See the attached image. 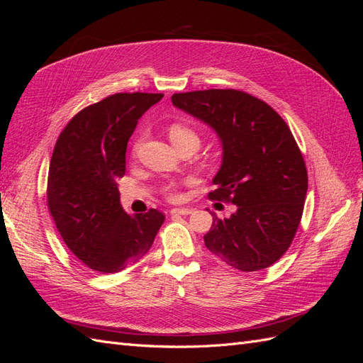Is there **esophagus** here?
<instances>
[{
	"label": "esophagus",
	"mask_w": 363,
	"mask_h": 363,
	"mask_svg": "<svg viewBox=\"0 0 363 363\" xmlns=\"http://www.w3.org/2000/svg\"><path fill=\"white\" fill-rule=\"evenodd\" d=\"M194 211L189 207H175V208H171V215H191Z\"/></svg>",
	"instance_id": "1"
}]
</instances>
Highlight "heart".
I'll return each mask as SVG.
<instances>
[{
  "label": "heart",
  "instance_id": "heart-1",
  "mask_svg": "<svg viewBox=\"0 0 363 363\" xmlns=\"http://www.w3.org/2000/svg\"><path fill=\"white\" fill-rule=\"evenodd\" d=\"M168 133H169V139H171V142H172L175 148H179V147L186 145V144L200 145V138H199V135H196L191 127L184 125V124H172V125L169 127V130H168ZM140 142H142V138H139V139L135 142V145H133V151H135V152L139 150ZM164 192H167V195L169 196L171 200H177V199H179V194L175 192L174 186H171V184L167 186V188H164Z\"/></svg>",
  "mask_w": 363,
  "mask_h": 363
}]
</instances>
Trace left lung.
<instances>
[{"label": "left lung", "instance_id": "left-lung-1", "mask_svg": "<svg viewBox=\"0 0 363 363\" xmlns=\"http://www.w3.org/2000/svg\"><path fill=\"white\" fill-rule=\"evenodd\" d=\"M172 104L212 127L223 164L208 199L236 204L204 235L213 255L236 269L271 267L291 247L307 192V169L288 124L271 106L236 89L174 94Z\"/></svg>", "mask_w": 363, "mask_h": 363}]
</instances>
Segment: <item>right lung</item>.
I'll return each mask as SVG.
<instances>
[{
  "instance_id": "add662e5",
  "label": "right lung",
  "mask_w": 363,
  "mask_h": 363,
  "mask_svg": "<svg viewBox=\"0 0 363 363\" xmlns=\"http://www.w3.org/2000/svg\"><path fill=\"white\" fill-rule=\"evenodd\" d=\"M163 94H115L84 107L60 133L48 171L47 203L67 247L86 267L118 272L151 248L164 221L157 208L131 216L119 201L127 142Z\"/></svg>"
}]
</instances>
